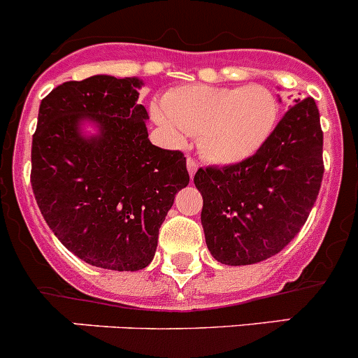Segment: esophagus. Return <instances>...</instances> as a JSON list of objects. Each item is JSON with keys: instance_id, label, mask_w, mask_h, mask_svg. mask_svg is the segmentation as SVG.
Wrapping results in <instances>:
<instances>
[{"instance_id": "esophagus-1", "label": "esophagus", "mask_w": 358, "mask_h": 358, "mask_svg": "<svg viewBox=\"0 0 358 358\" xmlns=\"http://www.w3.org/2000/svg\"><path fill=\"white\" fill-rule=\"evenodd\" d=\"M186 166H188L189 177H193V176H195L196 169H199V163H196V159H193L192 156H188V159H186Z\"/></svg>"}]
</instances>
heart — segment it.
<instances>
[{
	"instance_id": "1",
	"label": "heart",
	"mask_w": 358,
	"mask_h": 358,
	"mask_svg": "<svg viewBox=\"0 0 358 358\" xmlns=\"http://www.w3.org/2000/svg\"><path fill=\"white\" fill-rule=\"evenodd\" d=\"M155 119L172 141L199 137V149L209 162L234 165L262 148L274 128L278 103L267 87H216L193 84L166 93L152 107Z\"/></svg>"
}]
</instances>
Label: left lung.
<instances>
[{
    "instance_id": "8db88e82",
    "label": "left lung",
    "mask_w": 358,
    "mask_h": 358,
    "mask_svg": "<svg viewBox=\"0 0 358 358\" xmlns=\"http://www.w3.org/2000/svg\"><path fill=\"white\" fill-rule=\"evenodd\" d=\"M323 131L311 96L283 114L250 158L195 173L210 255L224 265L274 257L304 227L323 177Z\"/></svg>"
}]
</instances>
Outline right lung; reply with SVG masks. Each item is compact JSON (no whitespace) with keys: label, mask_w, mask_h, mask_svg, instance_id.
I'll use <instances>...</instances> for the list:
<instances>
[{"label":"right lung","mask_w":358,"mask_h":358,"mask_svg":"<svg viewBox=\"0 0 358 358\" xmlns=\"http://www.w3.org/2000/svg\"><path fill=\"white\" fill-rule=\"evenodd\" d=\"M142 80L93 75L42 100L31 145V186L43 220L68 251L110 271L151 264L176 193L188 186L181 151L151 144L138 105ZM83 120L99 126L84 138Z\"/></svg>","instance_id":"1"}]
</instances>
